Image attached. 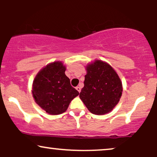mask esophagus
I'll use <instances>...</instances> for the list:
<instances>
[{
  "label": "esophagus",
  "instance_id": "1",
  "mask_svg": "<svg viewBox=\"0 0 157 157\" xmlns=\"http://www.w3.org/2000/svg\"><path fill=\"white\" fill-rule=\"evenodd\" d=\"M76 89L77 90V91H78L79 93H80L81 92V87L80 86H76Z\"/></svg>",
  "mask_w": 157,
  "mask_h": 157
}]
</instances>
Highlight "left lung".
I'll return each instance as SVG.
<instances>
[{"mask_svg":"<svg viewBox=\"0 0 157 157\" xmlns=\"http://www.w3.org/2000/svg\"><path fill=\"white\" fill-rule=\"evenodd\" d=\"M84 86L79 97L90 112L103 115L114 108L122 94V83L109 63L96 60L86 66Z\"/></svg>","mask_w":157,"mask_h":157,"instance_id":"8db88e82","label":"left lung"}]
</instances>
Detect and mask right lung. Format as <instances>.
Listing matches in <instances>:
<instances>
[{"label": "right lung", "mask_w": 157, "mask_h": 157, "mask_svg": "<svg viewBox=\"0 0 157 157\" xmlns=\"http://www.w3.org/2000/svg\"><path fill=\"white\" fill-rule=\"evenodd\" d=\"M61 61H55L43 68L34 78L32 94L40 108L51 115L67 110L70 102L79 94L71 86Z\"/></svg>", "instance_id": "right-lung-1"}]
</instances>
